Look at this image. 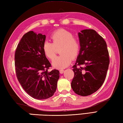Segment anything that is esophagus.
I'll list each match as a JSON object with an SVG mask.
<instances>
[{"label": "esophagus", "instance_id": "obj_1", "mask_svg": "<svg viewBox=\"0 0 123 123\" xmlns=\"http://www.w3.org/2000/svg\"><path fill=\"white\" fill-rule=\"evenodd\" d=\"M64 70H63V69H60V73L61 74H63V73L64 72Z\"/></svg>", "mask_w": 123, "mask_h": 123}]
</instances>
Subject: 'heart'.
I'll use <instances>...</instances> for the list:
<instances>
[{
    "mask_svg": "<svg viewBox=\"0 0 123 123\" xmlns=\"http://www.w3.org/2000/svg\"><path fill=\"white\" fill-rule=\"evenodd\" d=\"M50 38L52 43L45 41L43 44L44 54L49 59L52 60L56 56V49L61 47L60 53L61 55L53 60L52 65L55 68H65L71 63L72 58H75L79 54L80 42L71 32L63 29L52 33Z\"/></svg>",
    "mask_w": 123,
    "mask_h": 123,
    "instance_id": "b5f03b06",
    "label": "heart"
}]
</instances>
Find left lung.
Segmentation results:
<instances>
[{
	"label": "left lung",
	"instance_id": "obj_1",
	"mask_svg": "<svg viewBox=\"0 0 123 123\" xmlns=\"http://www.w3.org/2000/svg\"><path fill=\"white\" fill-rule=\"evenodd\" d=\"M78 35L80 49L72 67L71 87L77 95L87 96L103 85L109 64V53L105 41L95 30H82Z\"/></svg>",
	"mask_w": 123,
	"mask_h": 123
}]
</instances>
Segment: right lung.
I'll use <instances>...</instances> for the list:
<instances>
[{"mask_svg": "<svg viewBox=\"0 0 123 123\" xmlns=\"http://www.w3.org/2000/svg\"><path fill=\"white\" fill-rule=\"evenodd\" d=\"M46 36L30 31L23 35L15 53L16 74L24 90L33 98L45 99L55 92L60 72H49L51 64L43 51Z\"/></svg>", "mask_w": 123, "mask_h": 123, "instance_id": "add662e5", "label": "right lung"}]
</instances>
